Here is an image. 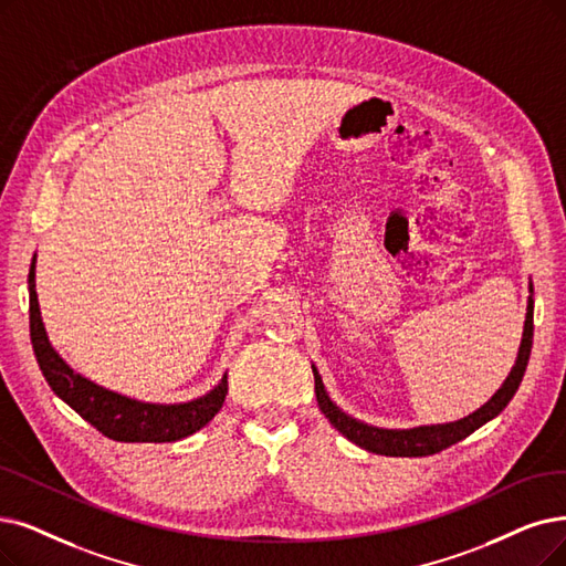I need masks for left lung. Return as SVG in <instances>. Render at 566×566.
Wrapping results in <instances>:
<instances>
[{
    "instance_id": "obj_1",
    "label": "left lung",
    "mask_w": 566,
    "mask_h": 566,
    "mask_svg": "<svg viewBox=\"0 0 566 566\" xmlns=\"http://www.w3.org/2000/svg\"><path fill=\"white\" fill-rule=\"evenodd\" d=\"M530 292H532V285H530ZM532 336H534V300L530 297L523 344H520L515 367L511 369L509 378L504 380V386L492 395V399L488 403H483L479 411H473L471 416H467L458 422L413 427V429H378V427L365 424V422H359V420L346 416L336 403H332V399L325 392V386H323V378H321L318 369L313 367L315 399H318L321 411L338 429V432H342L355 446L369 450V453L388 455V458L434 455V453H441V450L450 448L453 443L467 439L471 432H476L481 424H485L488 420H492L494 416H500L506 409V403L513 399V395L520 386V380H523V376H525L530 353H532Z\"/></svg>"
}]
</instances>
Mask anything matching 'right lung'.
Listing matches in <instances>:
<instances>
[{
	"mask_svg": "<svg viewBox=\"0 0 566 566\" xmlns=\"http://www.w3.org/2000/svg\"><path fill=\"white\" fill-rule=\"evenodd\" d=\"M30 338L43 378L51 390L72 409L113 441L125 443H167L195 434L222 409L228 395V376L199 399L188 403H146L95 386L93 380L74 374L70 365L53 350L41 323L34 290V260L30 266Z\"/></svg>",
	"mask_w": 566,
	"mask_h": 566,
	"instance_id": "obj_1",
	"label": "right lung"
}]
</instances>
